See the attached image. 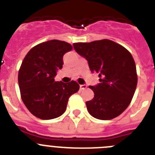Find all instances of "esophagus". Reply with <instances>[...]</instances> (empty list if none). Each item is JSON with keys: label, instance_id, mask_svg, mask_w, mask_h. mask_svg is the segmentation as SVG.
Returning <instances> with one entry per match:
<instances>
[{"label": "esophagus", "instance_id": "1", "mask_svg": "<svg viewBox=\"0 0 155 155\" xmlns=\"http://www.w3.org/2000/svg\"><path fill=\"white\" fill-rule=\"evenodd\" d=\"M87 88V85L86 84H81L80 85V89L81 90H84Z\"/></svg>", "mask_w": 155, "mask_h": 155}]
</instances>
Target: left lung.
Instances as JSON below:
<instances>
[{"label":"left lung","mask_w":155,"mask_h":155,"mask_svg":"<svg viewBox=\"0 0 155 155\" xmlns=\"http://www.w3.org/2000/svg\"><path fill=\"white\" fill-rule=\"evenodd\" d=\"M74 49L86 59L92 73L98 74L100 83L89 86L94 98L86 102L91 116L112 120L124 112L130 103L137 84L135 62L130 53L109 39L74 43Z\"/></svg>","instance_id":"left-lung-1"}]
</instances>
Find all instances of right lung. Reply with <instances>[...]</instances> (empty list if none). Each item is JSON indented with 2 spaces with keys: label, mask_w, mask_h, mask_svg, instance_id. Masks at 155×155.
I'll return each mask as SVG.
<instances>
[{
  "label": "right lung",
  "mask_w": 155,
  "mask_h": 155,
  "mask_svg": "<svg viewBox=\"0 0 155 155\" xmlns=\"http://www.w3.org/2000/svg\"><path fill=\"white\" fill-rule=\"evenodd\" d=\"M72 50L64 41L49 40L37 45L24 58L18 72L21 97L30 113L41 120H52L64 114L69 97L80 88L76 81H55L63 57Z\"/></svg>",
  "instance_id": "obj_1"
}]
</instances>
